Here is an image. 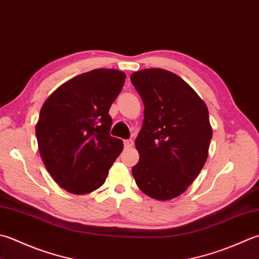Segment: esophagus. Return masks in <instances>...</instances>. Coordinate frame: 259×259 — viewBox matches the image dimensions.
I'll return each instance as SVG.
<instances>
[{
  "label": "esophagus",
  "mask_w": 259,
  "mask_h": 259,
  "mask_svg": "<svg viewBox=\"0 0 259 259\" xmlns=\"http://www.w3.org/2000/svg\"><path fill=\"white\" fill-rule=\"evenodd\" d=\"M133 146H134V140H131V139L124 140V147H125V148H130V147H133Z\"/></svg>",
  "instance_id": "obj_1"
}]
</instances>
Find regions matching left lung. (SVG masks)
I'll return each mask as SVG.
<instances>
[{
    "label": "left lung",
    "mask_w": 259,
    "mask_h": 259,
    "mask_svg": "<svg viewBox=\"0 0 259 259\" xmlns=\"http://www.w3.org/2000/svg\"><path fill=\"white\" fill-rule=\"evenodd\" d=\"M130 79L145 105L134 179L146 195L169 201L184 193L205 164L212 138L209 111L195 91L169 70L141 69Z\"/></svg>",
    "instance_id": "8db88e82"
}]
</instances>
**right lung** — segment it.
<instances>
[{
	"instance_id": "1",
	"label": "right lung",
	"mask_w": 259,
	"mask_h": 259,
	"mask_svg": "<svg viewBox=\"0 0 259 259\" xmlns=\"http://www.w3.org/2000/svg\"><path fill=\"white\" fill-rule=\"evenodd\" d=\"M125 74L94 69L56 89L35 124L38 148L48 173L72 194H88L104 184L123 149L110 136L111 104L122 90Z\"/></svg>"
}]
</instances>
